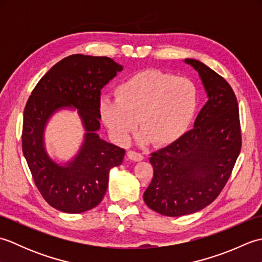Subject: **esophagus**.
Listing matches in <instances>:
<instances>
[{"mask_svg":"<svg viewBox=\"0 0 262 262\" xmlns=\"http://www.w3.org/2000/svg\"><path fill=\"white\" fill-rule=\"evenodd\" d=\"M127 158L132 161H135V162H140V161H142L144 159V157L141 153H137L135 151H128Z\"/></svg>","mask_w":262,"mask_h":262,"instance_id":"esophagus-1","label":"esophagus"}]
</instances>
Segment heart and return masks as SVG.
Listing matches in <instances>:
<instances>
[{
	"label": "heart",
	"instance_id": "b5f03b06",
	"mask_svg": "<svg viewBox=\"0 0 262 262\" xmlns=\"http://www.w3.org/2000/svg\"><path fill=\"white\" fill-rule=\"evenodd\" d=\"M115 96L100 99L99 114L121 145L129 143L138 120L143 143L171 145L186 134L198 108V90L191 80L153 69L120 82Z\"/></svg>",
	"mask_w": 262,
	"mask_h": 262
}]
</instances>
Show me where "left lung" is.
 <instances>
[{
    "label": "left lung",
    "instance_id": "obj_1",
    "mask_svg": "<svg viewBox=\"0 0 262 262\" xmlns=\"http://www.w3.org/2000/svg\"><path fill=\"white\" fill-rule=\"evenodd\" d=\"M185 62L198 72L208 101L191 130L151 154L154 174L143 196L149 208L170 217L196 213L213 203L229 180L242 145L231 85L199 60Z\"/></svg>",
    "mask_w": 262,
    "mask_h": 262
}]
</instances>
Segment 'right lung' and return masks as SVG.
I'll list each match as a JSON object with an SVG mask.
<instances>
[{
	"instance_id": "obj_1",
	"label": "right lung",
	"mask_w": 262,
	"mask_h": 262,
	"mask_svg": "<svg viewBox=\"0 0 262 262\" xmlns=\"http://www.w3.org/2000/svg\"><path fill=\"white\" fill-rule=\"evenodd\" d=\"M122 66L113 58L75 54L55 64L31 92L24 111L22 152L43 199L64 213L79 214L101 202L109 171L121 164L125 149L100 138L101 89ZM75 107L82 120L85 142L65 166L47 154L43 133L49 118L60 108Z\"/></svg>"
}]
</instances>
